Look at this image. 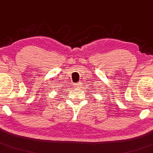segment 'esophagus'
<instances>
[{"label": "esophagus", "mask_w": 153, "mask_h": 153, "mask_svg": "<svg viewBox=\"0 0 153 153\" xmlns=\"http://www.w3.org/2000/svg\"><path fill=\"white\" fill-rule=\"evenodd\" d=\"M75 85H76V86H80L79 83H76V84H75Z\"/></svg>", "instance_id": "1"}]
</instances>
